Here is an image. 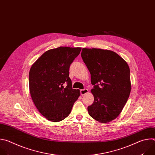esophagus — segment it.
Wrapping results in <instances>:
<instances>
[{"label":"esophagus","mask_w":155,"mask_h":155,"mask_svg":"<svg viewBox=\"0 0 155 155\" xmlns=\"http://www.w3.org/2000/svg\"><path fill=\"white\" fill-rule=\"evenodd\" d=\"M88 93V90L87 89H83V90H80V94L83 96L86 93Z\"/></svg>","instance_id":"esophagus-1"}]
</instances>
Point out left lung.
I'll list each match as a JSON object with an SVG mask.
<instances>
[{
  "label": "left lung",
  "instance_id": "1",
  "mask_svg": "<svg viewBox=\"0 0 155 155\" xmlns=\"http://www.w3.org/2000/svg\"><path fill=\"white\" fill-rule=\"evenodd\" d=\"M81 56L91 74L94 102L87 107L90 115L101 123L115 119L125 105L131 90L127 62L116 53L83 48Z\"/></svg>",
  "mask_w": 155,
  "mask_h": 155
}]
</instances>
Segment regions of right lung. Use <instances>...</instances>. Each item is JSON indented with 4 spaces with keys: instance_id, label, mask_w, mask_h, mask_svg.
<instances>
[{
    "instance_id": "obj_1",
    "label": "right lung",
    "mask_w": 155,
    "mask_h": 155,
    "mask_svg": "<svg viewBox=\"0 0 155 155\" xmlns=\"http://www.w3.org/2000/svg\"><path fill=\"white\" fill-rule=\"evenodd\" d=\"M81 48L60 47L44 53L29 71V90L40 113L47 120L58 122L70 114L80 96L73 89L69 68Z\"/></svg>"
}]
</instances>
